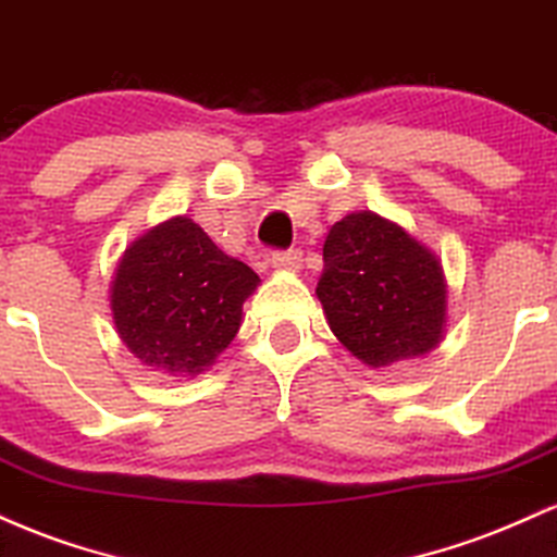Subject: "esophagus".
Wrapping results in <instances>:
<instances>
[{
	"mask_svg": "<svg viewBox=\"0 0 557 557\" xmlns=\"http://www.w3.org/2000/svg\"><path fill=\"white\" fill-rule=\"evenodd\" d=\"M271 265L276 268V271H292V273H297L299 268H302V252H299V250L273 252Z\"/></svg>",
	"mask_w": 557,
	"mask_h": 557,
	"instance_id": "1",
	"label": "esophagus"
}]
</instances>
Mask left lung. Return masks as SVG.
Returning a JSON list of instances; mask_svg holds the SVG:
<instances>
[{"label":"left lung","mask_w":557,"mask_h":557,"mask_svg":"<svg viewBox=\"0 0 557 557\" xmlns=\"http://www.w3.org/2000/svg\"><path fill=\"white\" fill-rule=\"evenodd\" d=\"M318 281L333 336L368 368L424 357L448 325L441 258L404 226L355 211L331 226Z\"/></svg>","instance_id":"obj_1"}]
</instances>
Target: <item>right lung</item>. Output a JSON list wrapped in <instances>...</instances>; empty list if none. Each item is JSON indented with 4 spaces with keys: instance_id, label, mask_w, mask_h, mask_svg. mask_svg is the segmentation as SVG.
Wrapping results in <instances>:
<instances>
[{
    "instance_id": "1",
    "label": "right lung",
    "mask_w": 557,
    "mask_h": 557,
    "mask_svg": "<svg viewBox=\"0 0 557 557\" xmlns=\"http://www.w3.org/2000/svg\"><path fill=\"white\" fill-rule=\"evenodd\" d=\"M250 265L228 258L187 215L129 242L114 268L109 307L122 344L148 368L195 377L237 336L258 289Z\"/></svg>"
}]
</instances>
